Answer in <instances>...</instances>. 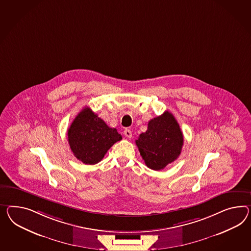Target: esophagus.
Listing matches in <instances>:
<instances>
[{
	"instance_id": "34e87169",
	"label": "esophagus",
	"mask_w": 251,
	"mask_h": 251,
	"mask_svg": "<svg viewBox=\"0 0 251 251\" xmlns=\"http://www.w3.org/2000/svg\"><path fill=\"white\" fill-rule=\"evenodd\" d=\"M124 134H125V135H126L127 138H131V137H132V132H131L130 129H126V130L124 131Z\"/></svg>"
}]
</instances>
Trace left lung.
<instances>
[{
	"instance_id": "1",
	"label": "left lung",
	"mask_w": 251,
	"mask_h": 251,
	"mask_svg": "<svg viewBox=\"0 0 251 251\" xmlns=\"http://www.w3.org/2000/svg\"><path fill=\"white\" fill-rule=\"evenodd\" d=\"M135 144L147 167L158 171L179 156L184 137L175 116L166 111L148 122Z\"/></svg>"
}]
</instances>
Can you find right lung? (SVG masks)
<instances>
[{
	"label": "right lung",
	"instance_id": "1",
	"mask_svg": "<svg viewBox=\"0 0 251 251\" xmlns=\"http://www.w3.org/2000/svg\"><path fill=\"white\" fill-rule=\"evenodd\" d=\"M67 135L72 152L85 165L100 162L110 148L122 139L116 128L109 127L89 107L78 114Z\"/></svg>",
	"mask_w": 251,
	"mask_h": 251
}]
</instances>
